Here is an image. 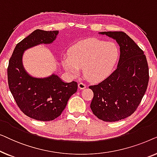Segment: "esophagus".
<instances>
[{
    "label": "esophagus",
    "instance_id": "1",
    "mask_svg": "<svg viewBox=\"0 0 157 157\" xmlns=\"http://www.w3.org/2000/svg\"><path fill=\"white\" fill-rule=\"evenodd\" d=\"M78 86V89H84L85 88H86V86L85 83H83V82H79Z\"/></svg>",
    "mask_w": 157,
    "mask_h": 157
}]
</instances>
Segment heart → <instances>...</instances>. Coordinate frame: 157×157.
Here are the masks:
<instances>
[{"mask_svg": "<svg viewBox=\"0 0 157 157\" xmlns=\"http://www.w3.org/2000/svg\"><path fill=\"white\" fill-rule=\"evenodd\" d=\"M117 44L91 38L77 43L62 59L65 69L73 76L83 68L84 76L91 81H100L109 76L119 59Z\"/></svg>", "mask_w": 157, "mask_h": 157, "instance_id": "heart-1", "label": "heart"}]
</instances>
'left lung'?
Instances as JSON below:
<instances>
[{"label":"left lung","mask_w":157,"mask_h":157,"mask_svg":"<svg viewBox=\"0 0 157 157\" xmlns=\"http://www.w3.org/2000/svg\"><path fill=\"white\" fill-rule=\"evenodd\" d=\"M116 40L120 46L117 68L106 79L90 86L94 92L91 109L104 121H117L136 110L147 91L149 67L144 51L122 31L100 32Z\"/></svg>","instance_id":"1"}]
</instances>
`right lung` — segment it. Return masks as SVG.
<instances>
[{
  "label": "right lung",
  "mask_w": 157,
  "mask_h": 157,
  "mask_svg": "<svg viewBox=\"0 0 157 157\" xmlns=\"http://www.w3.org/2000/svg\"><path fill=\"white\" fill-rule=\"evenodd\" d=\"M58 33V31H34L16 45L8 63V86L17 105L23 113L38 121H52L59 117L78 89L76 81L65 83L55 74L34 78L23 66L22 58L26 49L51 44Z\"/></svg>",
  "instance_id": "right-lung-1"
}]
</instances>
